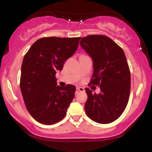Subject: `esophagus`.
Here are the masks:
<instances>
[{"label":"esophagus","instance_id":"obj_1","mask_svg":"<svg viewBox=\"0 0 152 152\" xmlns=\"http://www.w3.org/2000/svg\"><path fill=\"white\" fill-rule=\"evenodd\" d=\"M76 90H77L78 91H84V88L81 86H76Z\"/></svg>","mask_w":152,"mask_h":152}]
</instances>
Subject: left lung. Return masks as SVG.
I'll return each instance as SVG.
<instances>
[{
    "label": "left lung",
    "mask_w": 152,
    "mask_h": 152,
    "mask_svg": "<svg viewBox=\"0 0 152 152\" xmlns=\"http://www.w3.org/2000/svg\"><path fill=\"white\" fill-rule=\"evenodd\" d=\"M80 45L93 60L90 83L99 85L101 93L86 88L87 116L99 124H109L119 117L129 99L131 74L124 52L111 38L103 35L82 38Z\"/></svg>",
    "instance_id": "1"
}]
</instances>
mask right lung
<instances>
[{
	"label": "right lung",
	"mask_w": 152,
	"mask_h": 152,
	"mask_svg": "<svg viewBox=\"0 0 152 152\" xmlns=\"http://www.w3.org/2000/svg\"><path fill=\"white\" fill-rule=\"evenodd\" d=\"M81 38L47 37L37 40L21 66L20 87L28 111L43 124H54L65 117L76 87L57 86L55 75L74 55Z\"/></svg>",
	"instance_id": "add662e5"
}]
</instances>
